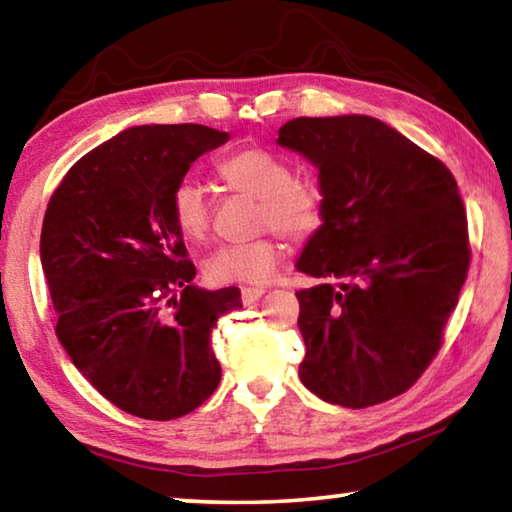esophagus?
<instances>
[{
  "mask_svg": "<svg viewBox=\"0 0 512 512\" xmlns=\"http://www.w3.org/2000/svg\"><path fill=\"white\" fill-rule=\"evenodd\" d=\"M266 293L264 287H244L241 289V300H244V305H253L259 298H262Z\"/></svg>",
  "mask_w": 512,
  "mask_h": 512,
  "instance_id": "34e87169",
  "label": "esophagus"
}]
</instances>
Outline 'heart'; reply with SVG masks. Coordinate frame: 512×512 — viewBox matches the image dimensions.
I'll list each match as a JSON object with an SVG mask.
<instances>
[{"mask_svg": "<svg viewBox=\"0 0 512 512\" xmlns=\"http://www.w3.org/2000/svg\"><path fill=\"white\" fill-rule=\"evenodd\" d=\"M225 187L259 201V225L277 228L293 239L316 235L325 219V196L316 183L296 180L291 164L266 149H241L216 164ZM210 201L194 180L178 183L171 194V216L187 241H203L210 230ZM282 255L280 239L268 235L244 244H223L205 259L214 284H257L271 277Z\"/></svg>", "mask_w": 512, "mask_h": 512, "instance_id": "1", "label": "heart"}]
</instances>
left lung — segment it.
<instances>
[{"label": "left lung", "mask_w": 512, "mask_h": 512, "mask_svg": "<svg viewBox=\"0 0 512 512\" xmlns=\"http://www.w3.org/2000/svg\"><path fill=\"white\" fill-rule=\"evenodd\" d=\"M277 144L318 169L325 219L296 268L311 393L345 409L411 388L443 343L470 268L467 216L443 162L366 115L298 117Z\"/></svg>", "instance_id": "obj_1"}]
</instances>
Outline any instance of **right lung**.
Instances as JSON below:
<instances>
[{
  "label": "right lung",
  "instance_id": "right-lung-1",
  "mask_svg": "<svg viewBox=\"0 0 512 512\" xmlns=\"http://www.w3.org/2000/svg\"><path fill=\"white\" fill-rule=\"evenodd\" d=\"M228 133L201 124L133 126L74 164L51 196L40 262L56 336L81 375L121 411L176 420L221 381L210 334L241 307L207 291L171 216V194Z\"/></svg>",
  "mask_w": 512,
  "mask_h": 512
}]
</instances>
